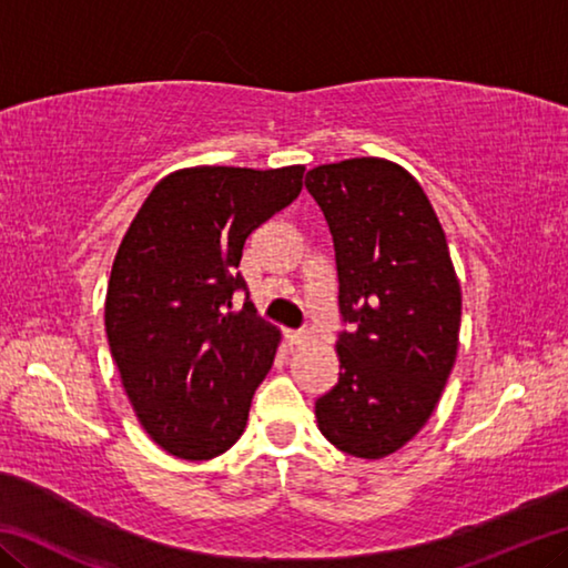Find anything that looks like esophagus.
Here are the masks:
<instances>
[{"label": "esophagus", "instance_id": "1", "mask_svg": "<svg viewBox=\"0 0 568 568\" xmlns=\"http://www.w3.org/2000/svg\"><path fill=\"white\" fill-rule=\"evenodd\" d=\"M285 338L291 345H301L303 341H307V333L305 331H287Z\"/></svg>", "mask_w": 568, "mask_h": 568}]
</instances>
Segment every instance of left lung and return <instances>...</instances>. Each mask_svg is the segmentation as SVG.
Wrapping results in <instances>:
<instances>
[{"label":"left lung","instance_id":"8db88e82","mask_svg":"<svg viewBox=\"0 0 568 568\" xmlns=\"http://www.w3.org/2000/svg\"><path fill=\"white\" fill-rule=\"evenodd\" d=\"M305 187L331 227L343 323L338 383L315 400L343 454H396L426 426L456 363L460 285L418 180L396 162L318 165Z\"/></svg>","mask_w":568,"mask_h":568}]
</instances>
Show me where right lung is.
Returning a JSON list of instances; mask_svg holds the SVG:
<instances>
[{"label": "right lung", "mask_w": 568, "mask_h": 568, "mask_svg": "<svg viewBox=\"0 0 568 568\" xmlns=\"http://www.w3.org/2000/svg\"><path fill=\"white\" fill-rule=\"evenodd\" d=\"M303 165H200L162 178L124 233L104 331L124 393L168 454L207 460L243 436L281 331L235 311L247 235L303 190Z\"/></svg>", "instance_id": "obj_1"}]
</instances>
